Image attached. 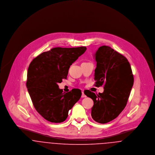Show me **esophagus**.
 <instances>
[{
	"label": "esophagus",
	"mask_w": 155,
	"mask_h": 155,
	"mask_svg": "<svg viewBox=\"0 0 155 155\" xmlns=\"http://www.w3.org/2000/svg\"><path fill=\"white\" fill-rule=\"evenodd\" d=\"M84 97H86V95H85L84 92H82V98H84Z\"/></svg>",
	"instance_id": "34e87169"
}]
</instances>
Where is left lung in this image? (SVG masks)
I'll return each mask as SVG.
<instances>
[{"label": "left lung", "instance_id": "left-lung-1", "mask_svg": "<svg viewBox=\"0 0 155 155\" xmlns=\"http://www.w3.org/2000/svg\"><path fill=\"white\" fill-rule=\"evenodd\" d=\"M95 87L104 92L86 95L94 101L91 116L97 122L106 124L116 118L125 107L134 84L132 69L127 58L108 46H100L95 55Z\"/></svg>", "mask_w": 155, "mask_h": 155}]
</instances>
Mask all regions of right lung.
<instances>
[{"label":"right lung","mask_w":155,"mask_h":155,"mask_svg":"<svg viewBox=\"0 0 155 155\" xmlns=\"http://www.w3.org/2000/svg\"><path fill=\"white\" fill-rule=\"evenodd\" d=\"M87 48H52L35 57L27 71L26 86L36 111L49 122L61 123L82 95L79 89L64 93L58 83L66 79L70 66Z\"/></svg>","instance_id":"obj_1"}]
</instances>
